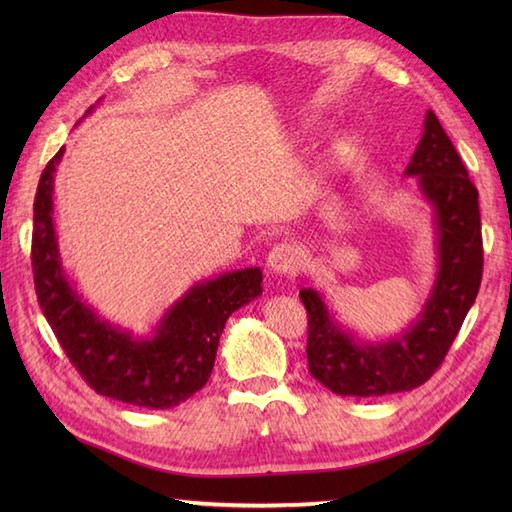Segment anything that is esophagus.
Segmentation results:
<instances>
[{
    "instance_id": "esophagus-1",
    "label": "esophagus",
    "mask_w": 512,
    "mask_h": 512,
    "mask_svg": "<svg viewBox=\"0 0 512 512\" xmlns=\"http://www.w3.org/2000/svg\"><path fill=\"white\" fill-rule=\"evenodd\" d=\"M301 264H303L301 248L297 244H290V242H281V244L273 246V250H270L268 259H266V266L270 273H275L279 277L297 275Z\"/></svg>"
}]
</instances>
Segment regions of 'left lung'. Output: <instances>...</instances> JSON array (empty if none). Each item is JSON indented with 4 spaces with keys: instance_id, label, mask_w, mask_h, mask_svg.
I'll return each mask as SVG.
<instances>
[{
    "instance_id": "obj_1",
    "label": "left lung",
    "mask_w": 512,
    "mask_h": 512,
    "mask_svg": "<svg viewBox=\"0 0 512 512\" xmlns=\"http://www.w3.org/2000/svg\"><path fill=\"white\" fill-rule=\"evenodd\" d=\"M405 176L416 178L431 206L438 255L436 279L416 319L389 339L363 341L336 319L323 292H299L308 310L310 374L336 396L372 398L427 383L480 290L484 257L477 189L431 110Z\"/></svg>"
}]
</instances>
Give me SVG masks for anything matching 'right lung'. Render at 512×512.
<instances>
[{
    "label": "right lung",
    "instance_id": "1",
    "mask_svg": "<svg viewBox=\"0 0 512 512\" xmlns=\"http://www.w3.org/2000/svg\"><path fill=\"white\" fill-rule=\"evenodd\" d=\"M63 151L43 169L35 195L32 273L43 317L96 394L134 407H176L209 380L226 319L262 295V268L198 281L145 336L103 319L76 292L61 262L52 193Z\"/></svg>",
    "mask_w": 512,
    "mask_h": 512
}]
</instances>
